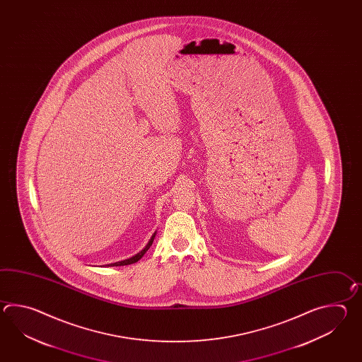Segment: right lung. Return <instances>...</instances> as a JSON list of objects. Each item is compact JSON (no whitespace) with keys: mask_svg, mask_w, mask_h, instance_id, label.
Instances as JSON below:
<instances>
[{"mask_svg":"<svg viewBox=\"0 0 362 362\" xmlns=\"http://www.w3.org/2000/svg\"><path fill=\"white\" fill-rule=\"evenodd\" d=\"M155 235H156V231H155L154 234L151 235V238L150 240L147 242L146 246L144 247L141 251H139V254L134 255V256H132L129 259H125V260H122V262H111V264H106V267H123V265H129V264H133V262H139V259L144 256V255L146 254L147 250L150 248V246L153 245V242H154Z\"/></svg>","mask_w":362,"mask_h":362,"instance_id":"obj_1","label":"right lung"}]
</instances>
